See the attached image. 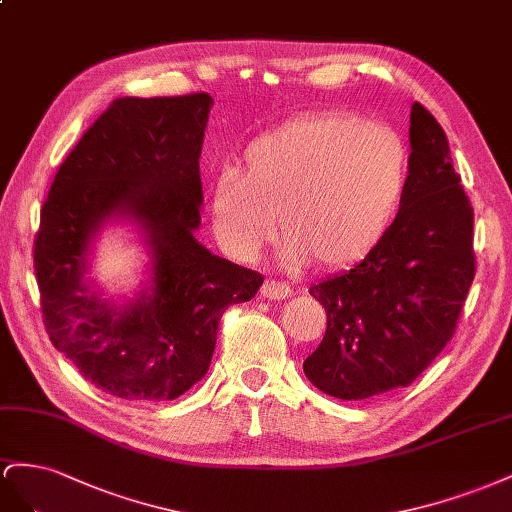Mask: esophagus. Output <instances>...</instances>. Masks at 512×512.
Segmentation results:
<instances>
[{"label":"esophagus","instance_id":"1","mask_svg":"<svg viewBox=\"0 0 512 512\" xmlns=\"http://www.w3.org/2000/svg\"><path fill=\"white\" fill-rule=\"evenodd\" d=\"M261 296L268 298V300H283L287 296H291V287L283 281H266L261 285Z\"/></svg>","mask_w":512,"mask_h":512}]
</instances>
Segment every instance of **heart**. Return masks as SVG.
Listing matches in <instances>:
<instances>
[{"label": "heart", "mask_w": 512, "mask_h": 512, "mask_svg": "<svg viewBox=\"0 0 512 512\" xmlns=\"http://www.w3.org/2000/svg\"><path fill=\"white\" fill-rule=\"evenodd\" d=\"M410 152L382 122L319 113L291 120L246 145L238 169L210 191L216 240L238 259L261 253L276 229L281 259L343 268L367 257L397 216Z\"/></svg>", "instance_id": "1"}]
</instances>
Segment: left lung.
<instances>
[{"label": "left lung", "instance_id": "1", "mask_svg": "<svg viewBox=\"0 0 512 512\" xmlns=\"http://www.w3.org/2000/svg\"><path fill=\"white\" fill-rule=\"evenodd\" d=\"M410 173L397 218L352 270L311 285L328 328L304 360L321 392L360 401L410 386L442 352L474 281V210L448 139L414 102Z\"/></svg>", "mask_w": 512, "mask_h": 512}]
</instances>
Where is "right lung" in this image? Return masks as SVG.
Wrapping results in <instances>:
<instances>
[{
	"label": "right lung",
	"instance_id": "right-lung-1",
	"mask_svg": "<svg viewBox=\"0 0 512 512\" xmlns=\"http://www.w3.org/2000/svg\"><path fill=\"white\" fill-rule=\"evenodd\" d=\"M210 107L203 92L113 100L62 163L40 212L34 268L49 339L118 399L169 401L197 384L225 309L264 283L195 238ZM109 217L137 222L153 257L151 287L120 307L84 279Z\"/></svg>",
	"mask_w": 512,
	"mask_h": 512
}]
</instances>
